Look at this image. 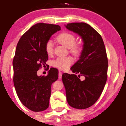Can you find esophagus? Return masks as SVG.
I'll return each instance as SVG.
<instances>
[{
	"label": "esophagus",
	"mask_w": 126,
	"mask_h": 126,
	"mask_svg": "<svg viewBox=\"0 0 126 126\" xmlns=\"http://www.w3.org/2000/svg\"><path fill=\"white\" fill-rule=\"evenodd\" d=\"M62 77V73L60 71H59V79H61Z\"/></svg>",
	"instance_id": "34e87169"
}]
</instances>
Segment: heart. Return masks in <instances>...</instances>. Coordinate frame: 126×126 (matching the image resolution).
<instances>
[{
  "instance_id": "b5f03b06",
  "label": "heart",
  "mask_w": 126,
  "mask_h": 126,
  "mask_svg": "<svg viewBox=\"0 0 126 126\" xmlns=\"http://www.w3.org/2000/svg\"><path fill=\"white\" fill-rule=\"evenodd\" d=\"M57 40L60 44L69 48L70 53L75 56H79L83 50L82 45L79 43H75L76 37L70 32H63L57 37ZM46 53L50 56L53 53V43L50 40L47 41L45 45ZM72 63V59L69 57H59L52 62V66L60 70H64L70 66Z\"/></svg>"
}]
</instances>
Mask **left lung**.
<instances>
[{
    "label": "left lung",
    "instance_id": "8db88e82",
    "mask_svg": "<svg viewBox=\"0 0 126 126\" xmlns=\"http://www.w3.org/2000/svg\"><path fill=\"white\" fill-rule=\"evenodd\" d=\"M66 28L78 34L83 42L80 59L70 68L76 74L62 75L68 104L85 109L94 105L102 94L107 79L108 59L100 34L85 22L67 24ZM80 76L84 81H80Z\"/></svg>",
    "mask_w": 126,
    "mask_h": 126
}]
</instances>
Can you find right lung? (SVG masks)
<instances>
[{
	"label": "right lung",
	"instance_id": "add662e5",
	"mask_svg": "<svg viewBox=\"0 0 126 126\" xmlns=\"http://www.w3.org/2000/svg\"><path fill=\"white\" fill-rule=\"evenodd\" d=\"M60 30L59 25L38 23L22 35L17 44L13 60L14 86L22 104L32 111L48 107L51 85L58 79L59 71L51 67L47 76L37 73L48 60L46 43Z\"/></svg>",
	"mask_w": 126,
	"mask_h": 126
}]
</instances>
